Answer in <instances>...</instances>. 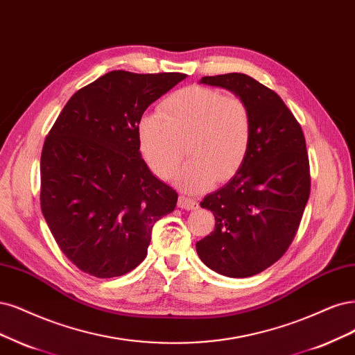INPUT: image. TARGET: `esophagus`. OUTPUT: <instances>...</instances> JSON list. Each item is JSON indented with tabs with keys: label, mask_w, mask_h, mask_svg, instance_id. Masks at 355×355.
Masks as SVG:
<instances>
[{
	"label": "esophagus",
	"mask_w": 355,
	"mask_h": 355,
	"mask_svg": "<svg viewBox=\"0 0 355 355\" xmlns=\"http://www.w3.org/2000/svg\"><path fill=\"white\" fill-rule=\"evenodd\" d=\"M178 205L180 207V209H185V210H197L198 201L193 198H189V197H185V195H180Z\"/></svg>",
	"instance_id": "obj_1"
}]
</instances>
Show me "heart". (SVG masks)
<instances>
[{"label":"heart","mask_w":355,"mask_h":355,"mask_svg":"<svg viewBox=\"0 0 355 355\" xmlns=\"http://www.w3.org/2000/svg\"><path fill=\"white\" fill-rule=\"evenodd\" d=\"M251 135L247 104L209 87L173 92L162 104V113H145L137 126L139 151L162 178L176 172L187 142L191 158L179 170L176 182L195 193L238 172L247 158Z\"/></svg>","instance_id":"heart-1"}]
</instances>
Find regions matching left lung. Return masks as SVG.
I'll list each match as a JSON object with an SVG mask.
<instances>
[{
	"label": "left lung",
	"mask_w": 355,
	"mask_h": 355,
	"mask_svg": "<svg viewBox=\"0 0 355 355\" xmlns=\"http://www.w3.org/2000/svg\"><path fill=\"white\" fill-rule=\"evenodd\" d=\"M247 104L252 135L245 162L225 187L201 201L214 232L197 242L211 270L248 277L276 263L294 239L310 197V164L302 129L280 96L243 73L205 76Z\"/></svg>",
	"instance_id": "1"
}]
</instances>
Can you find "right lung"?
<instances>
[{"instance_id":"obj_1","label":"right lung","mask_w":355,"mask_h":355,"mask_svg":"<svg viewBox=\"0 0 355 355\" xmlns=\"http://www.w3.org/2000/svg\"><path fill=\"white\" fill-rule=\"evenodd\" d=\"M183 73H105L61 110L41 155V210L60 250L82 272L126 275L146 257L157 220L172 213L175 189L141 157L144 112Z\"/></svg>"}]
</instances>
